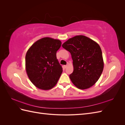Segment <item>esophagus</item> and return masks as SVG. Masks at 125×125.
<instances>
[{
  "instance_id": "obj_1",
  "label": "esophagus",
  "mask_w": 125,
  "mask_h": 125,
  "mask_svg": "<svg viewBox=\"0 0 125 125\" xmlns=\"http://www.w3.org/2000/svg\"><path fill=\"white\" fill-rule=\"evenodd\" d=\"M67 66H68V65H64V66H63L64 68H66L67 67Z\"/></svg>"
}]
</instances>
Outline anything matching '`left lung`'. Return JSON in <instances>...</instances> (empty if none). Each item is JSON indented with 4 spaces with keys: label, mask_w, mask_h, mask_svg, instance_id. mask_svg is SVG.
Listing matches in <instances>:
<instances>
[{
    "label": "left lung",
    "mask_w": 125,
    "mask_h": 125,
    "mask_svg": "<svg viewBox=\"0 0 125 125\" xmlns=\"http://www.w3.org/2000/svg\"><path fill=\"white\" fill-rule=\"evenodd\" d=\"M62 47L69 51L73 60V71L69 77L80 89L93 85L103 72L104 62L99 45L83 35H77L67 41Z\"/></svg>",
    "instance_id": "8db88e82"
}]
</instances>
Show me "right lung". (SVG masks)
Segmentation results:
<instances>
[{
	"label": "right lung",
	"mask_w": 125,
	"mask_h": 125,
	"mask_svg": "<svg viewBox=\"0 0 125 125\" xmlns=\"http://www.w3.org/2000/svg\"><path fill=\"white\" fill-rule=\"evenodd\" d=\"M58 40L44 37L34 43L25 56L26 73L37 88L50 90L57 84L62 73L56 52L61 46Z\"/></svg>",
	"instance_id": "right-lung-1"
}]
</instances>
